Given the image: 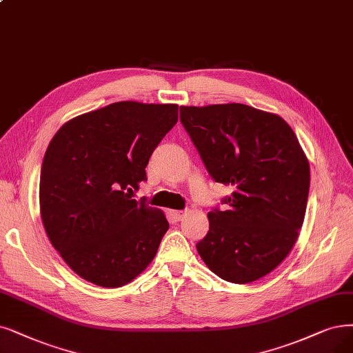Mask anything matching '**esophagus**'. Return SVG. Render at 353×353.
Masks as SVG:
<instances>
[{
    "instance_id": "obj_1",
    "label": "esophagus",
    "mask_w": 353,
    "mask_h": 353,
    "mask_svg": "<svg viewBox=\"0 0 353 353\" xmlns=\"http://www.w3.org/2000/svg\"><path fill=\"white\" fill-rule=\"evenodd\" d=\"M169 214H171V217H172L175 221H179L182 217H184L185 211H182V210H171V211H169Z\"/></svg>"
}]
</instances>
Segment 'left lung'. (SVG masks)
<instances>
[{"label": "left lung", "mask_w": 353, "mask_h": 353, "mask_svg": "<svg viewBox=\"0 0 353 353\" xmlns=\"http://www.w3.org/2000/svg\"><path fill=\"white\" fill-rule=\"evenodd\" d=\"M179 120L210 176L233 192L211 208L196 243L217 276L256 281L283 262L301 229L310 166L292 129L276 114L245 104L179 107Z\"/></svg>", "instance_id": "1"}]
</instances>
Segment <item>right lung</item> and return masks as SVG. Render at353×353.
<instances>
[{"instance_id":"right-lung-1","label":"right lung","mask_w":353,"mask_h":353,"mask_svg":"<svg viewBox=\"0 0 353 353\" xmlns=\"http://www.w3.org/2000/svg\"><path fill=\"white\" fill-rule=\"evenodd\" d=\"M176 104L120 101L65 123L40 172V214L53 248L90 283L116 288L152 262L169 223L133 199Z\"/></svg>"}]
</instances>
